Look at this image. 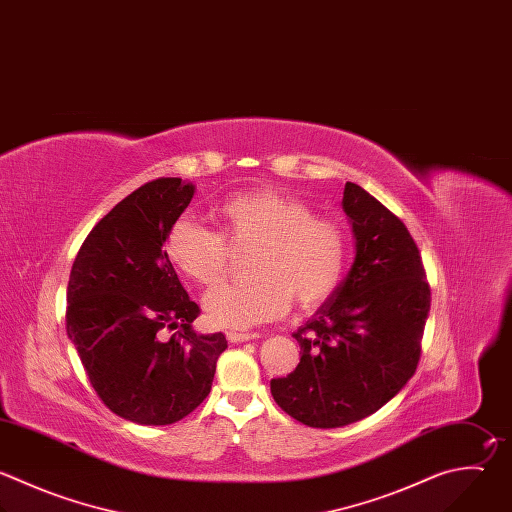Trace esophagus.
Instances as JSON below:
<instances>
[{"mask_svg": "<svg viewBox=\"0 0 512 512\" xmlns=\"http://www.w3.org/2000/svg\"><path fill=\"white\" fill-rule=\"evenodd\" d=\"M259 337L257 333H237V331H227V339L231 344H243V342H251V339Z\"/></svg>", "mask_w": 512, "mask_h": 512, "instance_id": "1", "label": "esophagus"}]
</instances>
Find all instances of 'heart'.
Here are the masks:
<instances>
[{"mask_svg": "<svg viewBox=\"0 0 512 512\" xmlns=\"http://www.w3.org/2000/svg\"><path fill=\"white\" fill-rule=\"evenodd\" d=\"M225 235L233 243H257L251 257L253 279L213 287L203 307L213 325L249 329L281 317L293 297L299 307H317L339 287L348 265V237L329 217L313 215L295 195L257 189L227 197L217 205ZM225 235L179 217L166 233V255L197 283L215 281L227 267Z\"/></svg>", "mask_w": 512, "mask_h": 512, "instance_id": "obj_1", "label": "heart"}]
</instances>
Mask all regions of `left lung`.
<instances>
[{"label": "left lung", "mask_w": 512, "mask_h": 512, "mask_svg": "<svg viewBox=\"0 0 512 512\" xmlns=\"http://www.w3.org/2000/svg\"><path fill=\"white\" fill-rule=\"evenodd\" d=\"M342 207L356 239L352 269L293 333L297 368L271 380L279 408L311 428L348 426L388 404L416 372L430 311L406 225L354 183H346Z\"/></svg>", "instance_id": "8db88e82"}]
</instances>
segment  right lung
<instances>
[{"label":"right lung","instance_id":"obj_1","mask_svg":"<svg viewBox=\"0 0 512 512\" xmlns=\"http://www.w3.org/2000/svg\"><path fill=\"white\" fill-rule=\"evenodd\" d=\"M193 197L195 185L183 179L136 189L90 231L68 281L66 329L92 388L114 414L142 426L191 414L227 350L223 333L195 331L199 305L164 249Z\"/></svg>","mask_w":512,"mask_h":512}]
</instances>
